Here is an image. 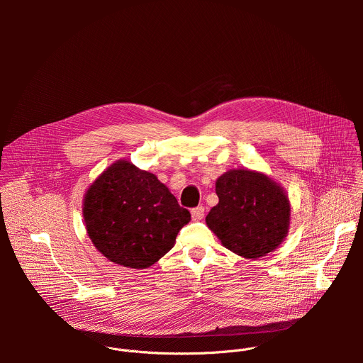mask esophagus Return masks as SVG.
<instances>
[{
    "label": "esophagus",
    "mask_w": 363,
    "mask_h": 363,
    "mask_svg": "<svg viewBox=\"0 0 363 363\" xmlns=\"http://www.w3.org/2000/svg\"><path fill=\"white\" fill-rule=\"evenodd\" d=\"M191 216H192V220H195V221L202 220L203 218V208H202V206H196V208H192Z\"/></svg>",
    "instance_id": "1"
}]
</instances>
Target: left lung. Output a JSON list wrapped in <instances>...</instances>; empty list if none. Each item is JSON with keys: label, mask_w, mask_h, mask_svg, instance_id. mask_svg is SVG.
<instances>
[{"label": "left lung", "mask_w": 363, "mask_h": 363, "mask_svg": "<svg viewBox=\"0 0 363 363\" xmlns=\"http://www.w3.org/2000/svg\"><path fill=\"white\" fill-rule=\"evenodd\" d=\"M216 192L220 201L205 223L225 248L255 260L284 241L291 206L284 188L269 175L230 169L216 181Z\"/></svg>", "instance_id": "8db88e82"}]
</instances>
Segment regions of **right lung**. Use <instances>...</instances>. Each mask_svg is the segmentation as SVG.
I'll return each instance as SVG.
<instances>
[{
    "instance_id": "obj_1",
    "label": "right lung",
    "mask_w": 363,
    "mask_h": 363,
    "mask_svg": "<svg viewBox=\"0 0 363 363\" xmlns=\"http://www.w3.org/2000/svg\"><path fill=\"white\" fill-rule=\"evenodd\" d=\"M83 218L100 254L118 266L140 270L175 245L191 214L157 175L119 160L87 188Z\"/></svg>"
}]
</instances>
